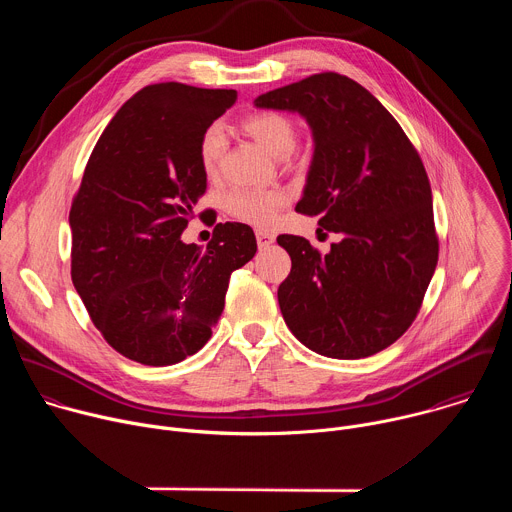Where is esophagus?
<instances>
[{"label": "esophagus", "instance_id": "34e87169", "mask_svg": "<svg viewBox=\"0 0 512 512\" xmlns=\"http://www.w3.org/2000/svg\"><path fill=\"white\" fill-rule=\"evenodd\" d=\"M255 237H257V245H259V249H267V247H271V245L275 243L273 233L263 231V229H259V231L255 233Z\"/></svg>", "mask_w": 512, "mask_h": 512}]
</instances>
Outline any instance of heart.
I'll return each mask as SVG.
<instances>
[{"instance_id":"1","label":"heart","mask_w":512,"mask_h":512,"mask_svg":"<svg viewBox=\"0 0 512 512\" xmlns=\"http://www.w3.org/2000/svg\"><path fill=\"white\" fill-rule=\"evenodd\" d=\"M241 127L261 148L277 160L294 154L298 145V125L277 111H261L245 117ZM227 137L221 125L204 129L198 141L200 168L208 178L218 176L223 168ZM225 210L249 225H269L277 212L287 204V194L281 188H233L225 194Z\"/></svg>"}]
</instances>
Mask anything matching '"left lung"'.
<instances>
[{
  "label": "left lung",
  "mask_w": 512,
  "mask_h": 512,
  "mask_svg": "<svg viewBox=\"0 0 512 512\" xmlns=\"http://www.w3.org/2000/svg\"><path fill=\"white\" fill-rule=\"evenodd\" d=\"M300 113L314 158L296 210L340 235L322 255L279 235L291 271L277 289L287 328L328 358H364L413 324L437 265L431 186L395 117L356 81L320 72L255 99Z\"/></svg>",
  "instance_id": "left-lung-1"
}]
</instances>
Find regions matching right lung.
<instances>
[{
  "mask_svg": "<svg viewBox=\"0 0 512 512\" xmlns=\"http://www.w3.org/2000/svg\"><path fill=\"white\" fill-rule=\"evenodd\" d=\"M235 101L231 89L143 87L89 158L68 216L70 275L125 358L168 367L196 354L223 314L231 273L257 251L243 223H218L206 247L180 241L206 192L200 135Z\"/></svg>",
  "mask_w": 512,
  "mask_h": 512,
  "instance_id": "1",
  "label": "right lung"
}]
</instances>
